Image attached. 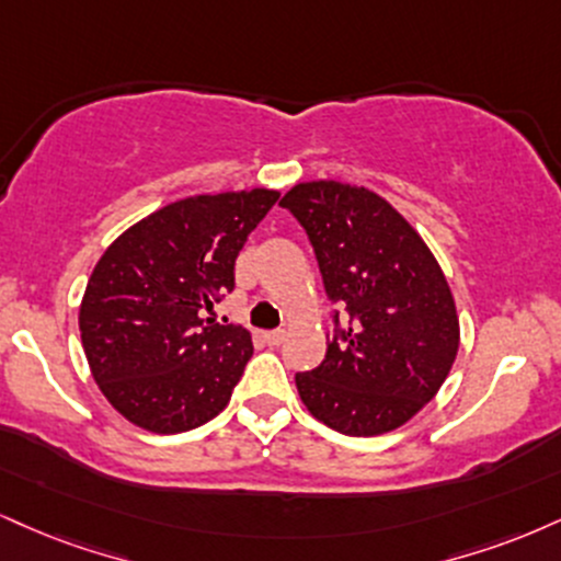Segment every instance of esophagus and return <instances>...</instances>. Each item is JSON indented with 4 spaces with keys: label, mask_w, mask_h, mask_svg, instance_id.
I'll return each instance as SVG.
<instances>
[{
    "label": "esophagus",
    "mask_w": 561,
    "mask_h": 561,
    "mask_svg": "<svg viewBox=\"0 0 561 561\" xmlns=\"http://www.w3.org/2000/svg\"><path fill=\"white\" fill-rule=\"evenodd\" d=\"M287 332L285 329H276V332H263V342H266L268 347H279L282 342H285Z\"/></svg>",
    "instance_id": "34e87169"
}]
</instances>
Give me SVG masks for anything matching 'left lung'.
<instances>
[{"label":"left lung","instance_id":"1","mask_svg":"<svg viewBox=\"0 0 561 561\" xmlns=\"http://www.w3.org/2000/svg\"><path fill=\"white\" fill-rule=\"evenodd\" d=\"M279 204L306 227L329 300L350 313L321 366L295 376L302 404L347 436L400 428L434 400L460 347V319L436 255L387 198L363 185L298 182Z\"/></svg>","mask_w":561,"mask_h":561}]
</instances>
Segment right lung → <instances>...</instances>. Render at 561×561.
I'll return each instance as SVG.
<instances>
[{
    "mask_svg": "<svg viewBox=\"0 0 561 561\" xmlns=\"http://www.w3.org/2000/svg\"><path fill=\"white\" fill-rule=\"evenodd\" d=\"M268 187L191 195L106 248L80 300V340L101 394L133 426L182 434L227 408L251 332L201 319L234 287V259L276 204Z\"/></svg>",
    "mask_w": 561,
    "mask_h": 561,
    "instance_id": "add662e5",
    "label": "right lung"
}]
</instances>
